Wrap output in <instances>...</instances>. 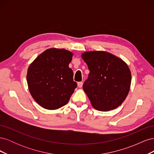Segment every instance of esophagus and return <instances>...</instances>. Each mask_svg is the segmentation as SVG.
Listing matches in <instances>:
<instances>
[{
    "label": "esophagus",
    "instance_id": "obj_1",
    "mask_svg": "<svg viewBox=\"0 0 154 154\" xmlns=\"http://www.w3.org/2000/svg\"><path fill=\"white\" fill-rule=\"evenodd\" d=\"M82 86H83V82H80L78 83V87L81 88Z\"/></svg>",
    "mask_w": 154,
    "mask_h": 154
}]
</instances>
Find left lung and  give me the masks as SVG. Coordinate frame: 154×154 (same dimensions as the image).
<instances>
[{"label":"left lung","instance_id":"left-lung-1","mask_svg":"<svg viewBox=\"0 0 154 154\" xmlns=\"http://www.w3.org/2000/svg\"><path fill=\"white\" fill-rule=\"evenodd\" d=\"M90 72L83 91L94 108L109 111L118 107L127 97L131 72L125 62L105 51H88L82 54Z\"/></svg>","mask_w":154,"mask_h":154}]
</instances>
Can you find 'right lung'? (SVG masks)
Wrapping results in <instances>:
<instances>
[{
  "label": "right lung",
  "mask_w": 154,
  "mask_h": 154,
  "mask_svg": "<svg viewBox=\"0 0 154 154\" xmlns=\"http://www.w3.org/2000/svg\"><path fill=\"white\" fill-rule=\"evenodd\" d=\"M72 53L64 49L51 48L40 54L29 66L27 82L32 97L48 110L66 105L77 83L69 67Z\"/></svg>",
  "instance_id": "obj_1"
}]
</instances>
